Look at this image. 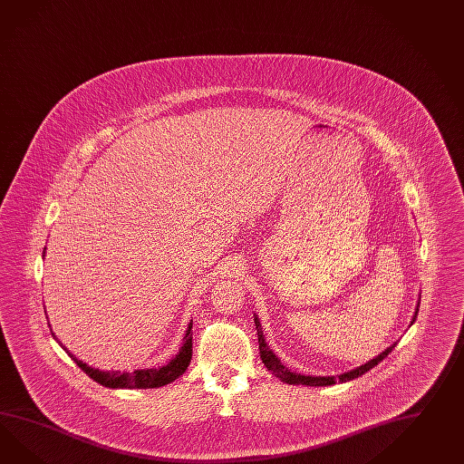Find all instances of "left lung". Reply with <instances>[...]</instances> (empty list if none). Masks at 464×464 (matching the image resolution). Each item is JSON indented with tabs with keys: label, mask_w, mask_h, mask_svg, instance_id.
Instances as JSON below:
<instances>
[{
	"label": "left lung",
	"mask_w": 464,
	"mask_h": 464,
	"mask_svg": "<svg viewBox=\"0 0 464 464\" xmlns=\"http://www.w3.org/2000/svg\"><path fill=\"white\" fill-rule=\"evenodd\" d=\"M418 312L419 302L418 306H416V312H414V315H412V320H411V325L416 322ZM255 325H256L258 343H260L261 361H263L265 367H266L275 377H278L280 381L286 382V384L327 387V385H334L335 382H349L352 379H357V377H361L363 373L369 372L379 362L384 361L385 357H387L397 345V342H394V343L389 345L384 352H381L377 357H373L371 361L362 363L357 369H352L349 372L340 373L337 377H335V375H316L315 377V375H304V373L292 372L290 369H286V367L283 365L282 361L276 357V353L268 347V343H266V340H265V335H263V330H261L260 320H258V316L256 315H255Z\"/></svg>",
	"instance_id": "1"
}]
</instances>
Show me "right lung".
<instances>
[{
  "label": "right lung",
  "instance_id": "obj_1",
  "mask_svg": "<svg viewBox=\"0 0 464 464\" xmlns=\"http://www.w3.org/2000/svg\"><path fill=\"white\" fill-rule=\"evenodd\" d=\"M46 249V248H45ZM45 249H44V258H45ZM48 318V316H46ZM50 327V325H48ZM192 320L188 324V328L184 332L182 337L181 347L178 353L170 359L168 363L160 365V367H152V369H136L134 372H121V371H101V369H93L91 365H87L85 362L79 361L73 353L68 352L65 345H62V342H58L57 335L53 334V330L50 327V332L53 335V339L57 340L60 347L63 351H67L68 355L72 357V361L79 365L83 372L87 373L95 382L109 387V389H154V387H162V385L170 384L176 379H179L182 373L186 372V369L189 367L192 357Z\"/></svg>",
  "mask_w": 464,
  "mask_h": 464
}]
</instances>
